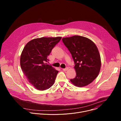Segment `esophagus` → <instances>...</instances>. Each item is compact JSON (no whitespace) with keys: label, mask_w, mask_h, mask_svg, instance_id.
Here are the masks:
<instances>
[{"label":"esophagus","mask_w":121,"mask_h":121,"mask_svg":"<svg viewBox=\"0 0 121 121\" xmlns=\"http://www.w3.org/2000/svg\"><path fill=\"white\" fill-rule=\"evenodd\" d=\"M68 69V67H66V68H63V71H67Z\"/></svg>","instance_id":"obj_1"}]
</instances>
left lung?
Wrapping results in <instances>:
<instances>
[{"label":"left lung","mask_w":121,"mask_h":121,"mask_svg":"<svg viewBox=\"0 0 121 121\" xmlns=\"http://www.w3.org/2000/svg\"><path fill=\"white\" fill-rule=\"evenodd\" d=\"M62 41L75 64L77 75L70 81L78 87L88 85L97 77L100 69V56L96 44L89 38L78 35L63 38Z\"/></svg>","instance_id":"obj_1"}]
</instances>
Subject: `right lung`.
<instances>
[{"label":"right lung","mask_w":121,"mask_h":121,"mask_svg":"<svg viewBox=\"0 0 121 121\" xmlns=\"http://www.w3.org/2000/svg\"><path fill=\"white\" fill-rule=\"evenodd\" d=\"M61 37H42L29 42L24 47L20 64L28 81L39 91L49 89L54 84L58 71L46 63L52 50Z\"/></svg>","instance_id":"1"}]
</instances>
